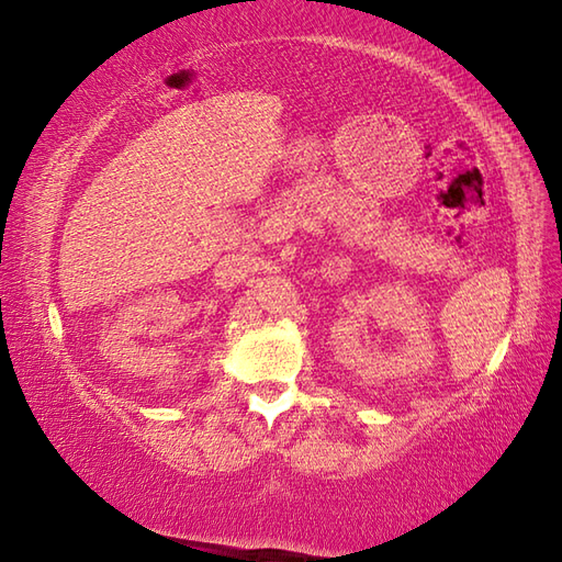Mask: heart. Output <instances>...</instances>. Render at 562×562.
Wrapping results in <instances>:
<instances>
[{"instance_id": "heart-1", "label": "heart", "mask_w": 562, "mask_h": 562, "mask_svg": "<svg viewBox=\"0 0 562 562\" xmlns=\"http://www.w3.org/2000/svg\"><path fill=\"white\" fill-rule=\"evenodd\" d=\"M56 423H59V420H56Z\"/></svg>"}]
</instances>
